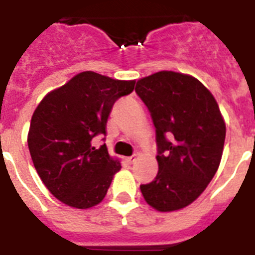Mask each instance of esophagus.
<instances>
[{
  "label": "esophagus",
  "instance_id": "esophagus-1",
  "mask_svg": "<svg viewBox=\"0 0 255 255\" xmlns=\"http://www.w3.org/2000/svg\"><path fill=\"white\" fill-rule=\"evenodd\" d=\"M136 160V156H129V157H126V161L127 164H133V161Z\"/></svg>",
  "mask_w": 255,
  "mask_h": 255
}]
</instances>
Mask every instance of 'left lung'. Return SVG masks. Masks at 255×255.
I'll use <instances>...</instances> for the list:
<instances>
[{
    "instance_id": "left-lung-1",
    "label": "left lung",
    "mask_w": 255,
    "mask_h": 255,
    "mask_svg": "<svg viewBox=\"0 0 255 255\" xmlns=\"http://www.w3.org/2000/svg\"><path fill=\"white\" fill-rule=\"evenodd\" d=\"M136 94L156 128L159 172L140 185L144 200L159 212L185 208L217 172L226 127L214 96L186 74L159 71L136 83Z\"/></svg>"
}]
</instances>
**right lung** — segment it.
Instances as JSON below:
<instances>
[{
    "instance_id": "1",
    "label": "right lung",
    "mask_w": 255,
    "mask_h": 255,
    "mask_svg": "<svg viewBox=\"0 0 255 255\" xmlns=\"http://www.w3.org/2000/svg\"><path fill=\"white\" fill-rule=\"evenodd\" d=\"M133 87L135 81L83 71L35 108L27 135L31 160L50 193L66 205L88 209L107 194L122 165L106 144L96 149L91 141L106 135L112 106Z\"/></svg>"
}]
</instances>
